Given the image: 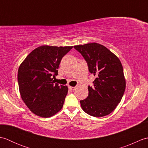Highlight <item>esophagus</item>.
<instances>
[{
  "label": "esophagus",
  "instance_id": "esophagus-1",
  "mask_svg": "<svg viewBox=\"0 0 148 148\" xmlns=\"http://www.w3.org/2000/svg\"><path fill=\"white\" fill-rule=\"evenodd\" d=\"M69 89H70L71 90H75V89H76V87H74V86H69Z\"/></svg>",
  "mask_w": 148,
  "mask_h": 148
}]
</instances>
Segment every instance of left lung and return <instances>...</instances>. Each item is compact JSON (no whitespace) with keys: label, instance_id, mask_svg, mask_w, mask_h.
Returning <instances> with one entry per match:
<instances>
[{"label":"left lung","instance_id":"left-lung-1","mask_svg":"<svg viewBox=\"0 0 148 148\" xmlns=\"http://www.w3.org/2000/svg\"><path fill=\"white\" fill-rule=\"evenodd\" d=\"M87 63L88 70L95 76L93 86H88V96L80 100L87 114L102 117L112 112L123 95L126 83L119 58L103 45L88 43L74 46Z\"/></svg>","mask_w":148,"mask_h":148}]
</instances>
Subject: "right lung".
Here are the masks:
<instances>
[{"mask_svg":"<svg viewBox=\"0 0 148 148\" xmlns=\"http://www.w3.org/2000/svg\"><path fill=\"white\" fill-rule=\"evenodd\" d=\"M73 46L38 47L21 63L18 72L22 100L34 114L43 118L55 115L62 108L67 86L53 80L62 58Z\"/></svg>","mask_w":148,"mask_h":148,"instance_id":"add662e5","label":"right lung"}]
</instances>
